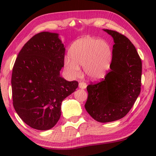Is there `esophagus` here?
I'll use <instances>...</instances> for the list:
<instances>
[{"label": "esophagus", "instance_id": "34e87169", "mask_svg": "<svg viewBox=\"0 0 156 156\" xmlns=\"http://www.w3.org/2000/svg\"><path fill=\"white\" fill-rule=\"evenodd\" d=\"M87 87V84L84 82H80L79 83V88H80L81 89H84Z\"/></svg>", "mask_w": 156, "mask_h": 156}]
</instances>
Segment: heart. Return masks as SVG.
<instances>
[{
    "label": "heart",
    "instance_id": "heart-1",
    "mask_svg": "<svg viewBox=\"0 0 156 156\" xmlns=\"http://www.w3.org/2000/svg\"><path fill=\"white\" fill-rule=\"evenodd\" d=\"M68 56L64 60V68L68 76L78 77L80 73L79 66H83L88 78L98 80L103 78L109 70L112 49L105 41L84 37L73 42Z\"/></svg>",
    "mask_w": 156,
    "mask_h": 156
}]
</instances>
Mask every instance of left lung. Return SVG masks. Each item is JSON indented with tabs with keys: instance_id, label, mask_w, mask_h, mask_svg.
Instances as JSON below:
<instances>
[{
	"instance_id": "left-lung-1",
	"label": "left lung",
	"mask_w": 156,
	"mask_h": 156,
	"mask_svg": "<svg viewBox=\"0 0 156 156\" xmlns=\"http://www.w3.org/2000/svg\"><path fill=\"white\" fill-rule=\"evenodd\" d=\"M113 39L111 71L105 80L87 87L84 107L95 120L105 123L127 114L140 93L142 61L135 47L117 31L103 30Z\"/></svg>"
}]
</instances>
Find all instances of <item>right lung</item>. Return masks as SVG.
Returning <instances> with one entry per match:
<instances>
[{"label": "right lung", "instance_id": "1", "mask_svg": "<svg viewBox=\"0 0 156 156\" xmlns=\"http://www.w3.org/2000/svg\"><path fill=\"white\" fill-rule=\"evenodd\" d=\"M65 47L59 34L43 31L20 50L13 67L12 88L16 112L30 127L46 131L56 125L62 102L76 91L77 81L60 76Z\"/></svg>", "mask_w": 156, "mask_h": 156}]
</instances>
